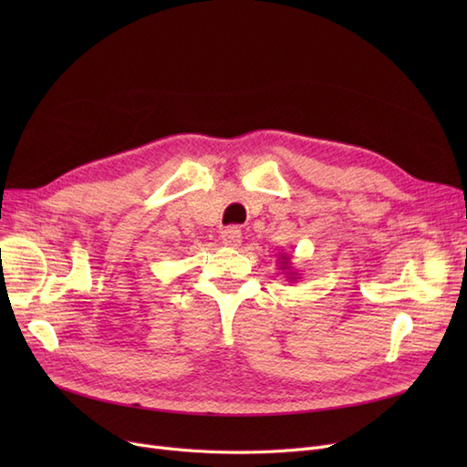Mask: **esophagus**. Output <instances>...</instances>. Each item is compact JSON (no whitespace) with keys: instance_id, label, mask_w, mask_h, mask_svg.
I'll return each instance as SVG.
<instances>
[{"instance_id":"34e87169","label":"esophagus","mask_w":467,"mask_h":467,"mask_svg":"<svg viewBox=\"0 0 467 467\" xmlns=\"http://www.w3.org/2000/svg\"><path fill=\"white\" fill-rule=\"evenodd\" d=\"M222 244L225 247H232V249L239 247L242 245V232H239L237 228H225L222 232Z\"/></svg>"}]
</instances>
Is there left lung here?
<instances>
[{"mask_svg":"<svg viewBox=\"0 0 467 467\" xmlns=\"http://www.w3.org/2000/svg\"><path fill=\"white\" fill-rule=\"evenodd\" d=\"M278 266H280V271H285V275H286V280L288 282H296L300 278V275L294 271V266H292V263H290V255H286V253H280L278 255Z\"/></svg>","mask_w":467,"mask_h":467,"instance_id":"1","label":"left lung"}]
</instances>
